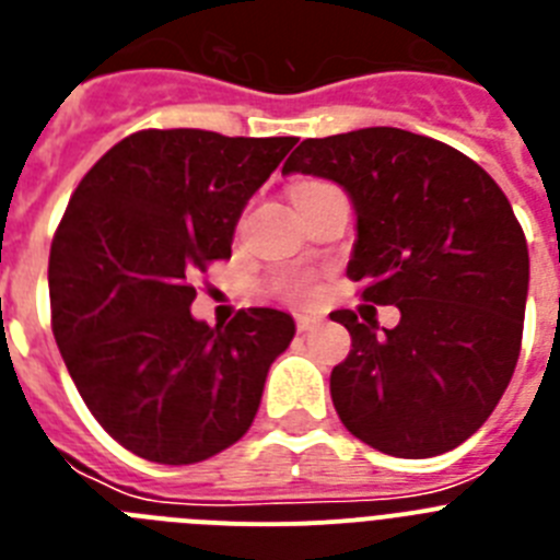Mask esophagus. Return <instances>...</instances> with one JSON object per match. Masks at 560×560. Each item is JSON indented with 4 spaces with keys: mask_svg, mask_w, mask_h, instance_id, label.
I'll list each match as a JSON object with an SVG mask.
<instances>
[{
    "mask_svg": "<svg viewBox=\"0 0 560 560\" xmlns=\"http://www.w3.org/2000/svg\"><path fill=\"white\" fill-rule=\"evenodd\" d=\"M319 323H323V316L296 314V330H300V334H305V330H314Z\"/></svg>",
    "mask_w": 560,
    "mask_h": 560,
    "instance_id": "esophagus-1",
    "label": "esophagus"
}]
</instances>
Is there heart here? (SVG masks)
I'll list each match as a JSON object with an SVG mask.
<instances>
[{"label": "heart", "instance_id": "heart-1", "mask_svg": "<svg viewBox=\"0 0 560 560\" xmlns=\"http://www.w3.org/2000/svg\"><path fill=\"white\" fill-rule=\"evenodd\" d=\"M314 187H323V182H300V185L291 190V199H300L303 192L314 190ZM283 291L289 296H305V291H308V283H305L303 277H291V280H285V283H283Z\"/></svg>", "mask_w": 560, "mask_h": 560}]
</instances>
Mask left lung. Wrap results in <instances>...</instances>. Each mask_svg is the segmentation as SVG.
<instances>
[{"label":"left lung","mask_w":560,"mask_h":560,"mask_svg":"<svg viewBox=\"0 0 560 560\" xmlns=\"http://www.w3.org/2000/svg\"><path fill=\"white\" fill-rule=\"evenodd\" d=\"M283 173L348 192V277L400 311L395 328L330 314L353 339L330 373L341 423L393 457L457 448L497 409L522 348L530 255L508 196L465 153L389 126L305 140Z\"/></svg>","instance_id":"8db88e82"}]
</instances>
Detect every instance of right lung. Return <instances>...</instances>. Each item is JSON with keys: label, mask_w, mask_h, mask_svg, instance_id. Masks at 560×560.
I'll list each match as a JSON object with an SVG mask.
<instances>
[{"label": "right lung", "mask_w": 560, "mask_h": 560, "mask_svg": "<svg viewBox=\"0 0 560 560\" xmlns=\"http://www.w3.org/2000/svg\"><path fill=\"white\" fill-rule=\"evenodd\" d=\"M294 145L148 128L72 192L49 249L52 334L89 412L137 457L201 463L252 427L296 325L249 308L210 328L190 314L192 275L232 255L241 212Z\"/></svg>", "instance_id": "obj_1"}]
</instances>
